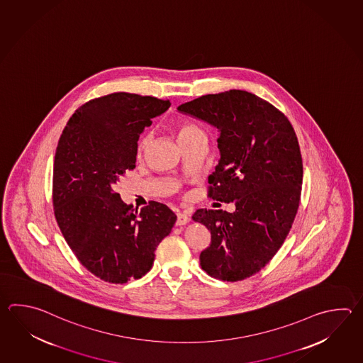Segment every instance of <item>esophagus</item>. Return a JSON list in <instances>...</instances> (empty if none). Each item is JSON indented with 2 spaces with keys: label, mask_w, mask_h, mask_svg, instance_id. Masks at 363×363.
<instances>
[{
  "label": "esophagus",
  "mask_w": 363,
  "mask_h": 363,
  "mask_svg": "<svg viewBox=\"0 0 363 363\" xmlns=\"http://www.w3.org/2000/svg\"><path fill=\"white\" fill-rule=\"evenodd\" d=\"M189 221H190V217H189V216L185 215V213H178L176 225H177V226H184L186 223H189Z\"/></svg>",
  "instance_id": "obj_1"
}]
</instances>
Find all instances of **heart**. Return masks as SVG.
<instances>
[{
    "mask_svg": "<svg viewBox=\"0 0 363 363\" xmlns=\"http://www.w3.org/2000/svg\"><path fill=\"white\" fill-rule=\"evenodd\" d=\"M198 134H204L203 130L199 129L198 126L193 125V124H181L178 126L177 129V137L178 140H182V138H187V137H193V135H198ZM148 137L142 138L141 143H140V150H143L147 145Z\"/></svg>",
    "mask_w": 363,
    "mask_h": 363,
    "instance_id": "1",
    "label": "heart"
}]
</instances>
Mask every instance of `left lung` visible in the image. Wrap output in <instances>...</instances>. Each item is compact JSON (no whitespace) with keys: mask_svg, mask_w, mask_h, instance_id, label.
I'll return each mask as SVG.
<instances>
[{"mask_svg":"<svg viewBox=\"0 0 363 363\" xmlns=\"http://www.w3.org/2000/svg\"><path fill=\"white\" fill-rule=\"evenodd\" d=\"M177 110L217 129L209 196L235 204L233 213H194L212 237L200 265L217 279L242 281L273 259L295 220L303 172L296 134L281 112L245 90L207 94Z\"/></svg>","mask_w":363,"mask_h":363,"instance_id":"8db88e82","label":"left lung"}]
</instances>
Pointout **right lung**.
I'll list each match as a JSON object with an SVG mask.
<instances>
[{"instance_id":"obj_1","label":"right lung","mask_w":363,"mask_h":363,"mask_svg":"<svg viewBox=\"0 0 363 363\" xmlns=\"http://www.w3.org/2000/svg\"><path fill=\"white\" fill-rule=\"evenodd\" d=\"M169 101L112 93L82 106L68 120L54 159L52 201L60 231L74 256L111 283L140 279L177 216L150 201L138 212L115 186L135 168L138 138Z\"/></svg>"}]
</instances>
